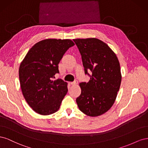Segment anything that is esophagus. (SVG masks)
Here are the masks:
<instances>
[{"instance_id": "1", "label": "esophagus", "mask_w": 148, "mask_h": 148, "mask_svg": "<svg viewBox=\"0 0 148 148\" xmlns=\"http://www.w3.org/2000/svg\"><path fill=\"white\" fill-rule=\"evenodd\" d=\"M78 84V82L77 81H75L74 82H72V83H70V84L71 85H77Z\"/></svg>"}]
</instances>
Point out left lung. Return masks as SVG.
<instances>
[{
	"label": "left lung",
	"instance_id": "8db88e82",
	"mask_svg": "<svg viewBox=\"0 0 148 148\" xmlns=\"http://www.w3.org/2000/svg\"><path fill=\"white\" fill-rule=\"evenodd\" d=\"M82 55L86 74L91 71L88 83H80L77 98L79 109L89 117L105 114L114 104L122 74L115 53L107 44L95 38L73 39Z\"/></svg>",
	"mask_w": 148,
	"mask_h": 148
}]
</instances>
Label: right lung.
Returning <instances> with one entry per match:
<instances>
[{
    "mask_svg": "<svg viewBox=\"0 0 148 148\" xmlns=\"http://www.w3.org/2000/svg\"><path fill=\"white\" fill-rule=\"evenodd\" d=\"M74 45L71 39H44L36 43L21 61L19 68L21 91L35 112L49 115L59 109L68 91V83L52 79L59 73L58 65L64 54Z\"/></svg>",
    "mask_w": 148,
    "mask_h": 148,
    "instance_id": "obj_1",
    "label": "right lung"
}]
</instances>
